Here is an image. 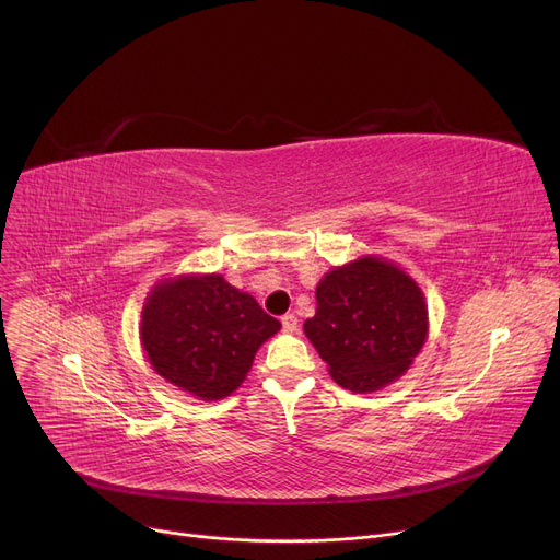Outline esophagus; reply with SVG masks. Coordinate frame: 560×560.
Returning a JSON list of instances; mask_svg holds the SVG:
<instances>
[{
  "label": "esophagus",
  "instance_id": "34e87169",
  "mask_svg": "<svg viewBox=\"0 0 560 560\" xmlns=\"http://www.w3.org/2000/svg\"><path fill=\"white\" fill-rule=\"evenodd\" d=\"M281 325H283V331H285V334H298V329H300V319H298V315L288 313V315H283V317H281Z\"/></svg>",
  "mask_w": 560,
  "mask_h": 560
}]
</instances>
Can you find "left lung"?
<instances>
[{"mask_svg":"<svg viewBox=\"0 0 560 560\" xmlns=\"http://www.w3.org/2000/svg\"><path fill=\"white\" fill-rule=\"evenodd\" d=\"M304 334L338 386L374 393L406 374L429 336V308L416 279L381 256L331 268L315 288Z\"/></svg>","mask_w":560,"mask_h":560,"instance_id":"left-lung-1","label":"left lung"}]
</instances>
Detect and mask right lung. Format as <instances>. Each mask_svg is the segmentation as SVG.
Here are the masks:
<instances>
[{"label": "right lung", "instance_id": "add662e5", "mask_svg": "<svg viewBox=\"0 0 560 560\" xmlns=\"http://www.w3.org/2000/svg\"><path fill=\"white\" fill-rule=\"evenodd\" d=\"M279 329V319L222 275L163 279L140 315V342L154 372L201 401L238 390L258 347Z\"/></svg>", "mask_w": 560, "mask_h": 560}]
</instances>
